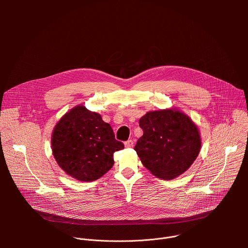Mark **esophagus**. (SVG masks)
<instances>
[{"label": "esophagus", "mask_w": 248, "mask_h": 248, "mask_svg": "<svg viewBox=\"0 0 248 248\" xmlns=\"http://www.w3.org/2000/svg\"><path fill=\"white\" fill-rule=\"evenodd\" d=\"M124 146L126 148H132L133 147V141L130 139V140H127L124 142Z\"/></svg>", "instance_id": "obj_1"}]
</instances>
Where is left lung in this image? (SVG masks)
I'll return each mask as SVG.
<instances>
[{"label":"left lung","instance_id":"obj_1","mask_svg":"<svg viewBox=\"0 0 248 248\" xmlns=\"http://www.w3.org/2000/svg\"><path fill=\"white\" fill-rule=\"evenodd\" d=\"M143 135L136 142L141 163L158 179L170 181L184 173L201 149L197 125L176 108L146 113L139 120Z\"/></svg>","mask_w":248,"mask_h":248}]
</instances>
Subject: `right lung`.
I'll use <instances>...</instances> for the list:
<instances>
[{"label":"right lung","mask_w":248,"mask_h":248,"mask_svg":"<svg viewBox=\"0 0 248 248\" xmlns=\"http://www.w3.org/2000/svg\"><path fill=\"white\" fill-rule=\"evenodd\" d=\"M52 152L60 168L79 182H93L114 165V153L124 148L100 114L78 105L55 125Z\"/></svg>","instance_id":"1"}]
</instances>
